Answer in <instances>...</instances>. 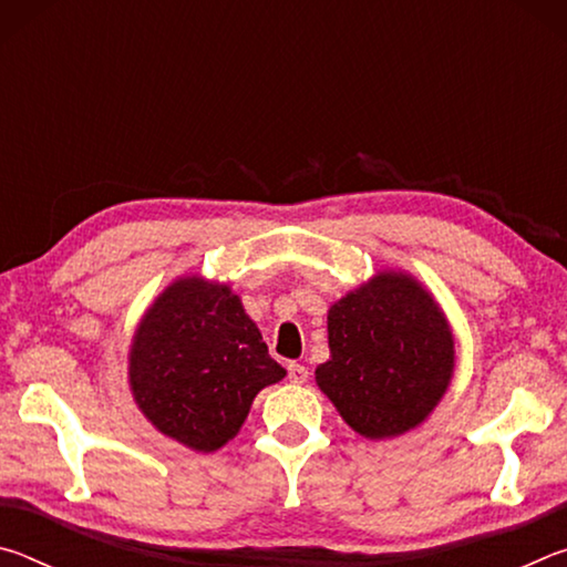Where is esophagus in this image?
I'll use <instances>...</instances> for the list:
<instances>
[{"label":"esophagus","mask_w":567,"mask_h":567,"mask_svg":"<svg viewBox=\"0 0 567 567\" xmlns=\"http://www.w3.org/2000/svg\"><path fill=\"white\" fill-rule=\"evenodd\" d=\"M287 378H290V382H295V385H302L307 380V368L300 362H292L290 368H287Z\"/></svg>","instance_id":"obj_1"}]
</instances>
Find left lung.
Returning <instances> with one entry per match:
<instances>
[{"instance_id": "8db88e82", "label": "left lung", "mask_w": 567, "mask_h": 567, "mask_svg": "<svg viewBox=\"0 0 567 567\" xmlns=\"http://www.w3.org/2000/svg\"><path fill=\"white\" fill-rule=\"evenodd\" d=\"M330 360L315 382L354 433L405 435L445 398L455 338L433 292L405 270H380L328 310Z\"/></svg>"}]
</instances>
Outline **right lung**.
<instances>
[{
	"label": "right lung",
	"mask_w": 567,
	"mask_h": 567,
	"mask_svg": "<svg viewBox=\"0 0 567 567\" xmlns=\"http://www.w3.org/2000/svg\"><path fill=\"white\" fill-rule=\"evenodd\" d=\"M287 375L239 295L199 275L172 280L132 334L134 405L165 437L215 453L245 425L257 392Z\"/></svg>",
	"instance_id": "1"
}]
</instances>
